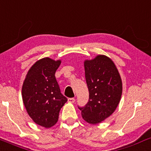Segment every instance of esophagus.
<instances>
[{
	"label": "esophagus",
	"instance_id": "esophagus-1",
	"mask_svg": "<svg viewBox=\"0 0 151 151\" xmlns=\"http://www.w3.org/2000/svg\"><path fill=\"white\" fill-rule=\"evenodd\" d=\"M68 101L69 103H73L74 102H75L76 99L74 98H70L68 99Z\"/></svg>",
	"mask_w": 151,
	"mask_h": 151
}]
</instances>
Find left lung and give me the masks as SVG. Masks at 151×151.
I'll return each mask as SVG.
<instances>
[{
	"mask_svg": "<svg viewBox=\"0 0 151 151\" xmlns=\"http://www.w3.org/2000/svg\"><path fill=\"white\" fill-rule=\"evenodd\" d=\"M84 67L89 99L83 107L78 108L85 121L97 124L111 116L118 106L122 81L114 63L106 55L85 60Z\"/></svg>",
	"mask_w": 151,
	"mask_h": 151,
	"instance_id": "8db88e82",
	"label": "left lung"
}]
</instances>
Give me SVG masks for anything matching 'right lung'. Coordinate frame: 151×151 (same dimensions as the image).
Segmentation results:
<instances>
[{
	"mask_svg": "<svg viewBox=\"0 0 151 151\" xmlns=\"http://www.w3.org/2000/svg\"><path fill=\"white\" fill-rule=\"evenodd\" d=\"M60 63L49 58L38 60L28 70L22 87L28 115L36 124L45 128L57 123L60 108L68 101L60 93L55 76Z\"/></svg>",
	"mask_w": 151,
	"mask_h": 151,
	"instance_id": "obj_1",
	"label": "right lung"
}]
</instances>
